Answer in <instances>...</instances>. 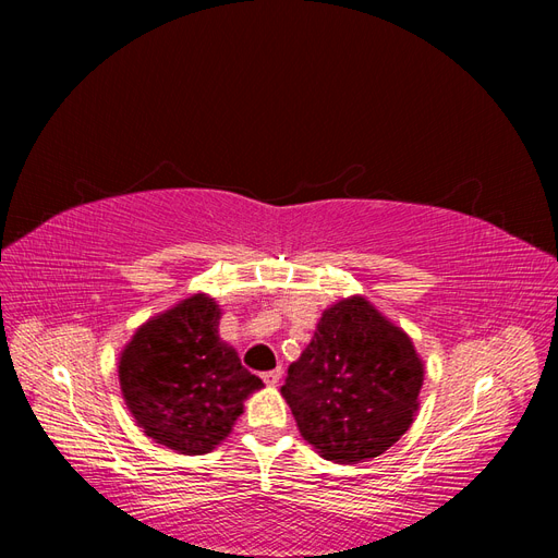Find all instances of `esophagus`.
<instances>
[{
	"label": "esophagus",
	"instance_id": "esophagus-1",
	"mask_svg": "<svg viewBox=\"0 0 558 558\" xmlns=\"http://www.w3.org/2000/svg\"><path fill=\"white\" fill-rule=\"evenodd\" d=\"M281 367H277V369H269V373H265L263 375V381L267 384V386H277L279 384V379H281Z\"/></svg>",
	"mask_w": 558,
	"mask_h": 558
}]
</instances>
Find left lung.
Listing matches in <instances>:
<instances>
[{"instance_id": "obj_1", "label": "left lung", "mask_w": 558, "mask_h": 558, "mask_svg": "<svg viewBox=\"0 0 558 558\" xmlns=\"http://www.w3.org/2000/svg\"><path fill=\"white\" fill-rule=\"evenodd\" d=\"M424 361L363 295L335 302L291 363L281 396L305 440L335 463L375 459L412 426Z\"/></svg>"}]
</instances>
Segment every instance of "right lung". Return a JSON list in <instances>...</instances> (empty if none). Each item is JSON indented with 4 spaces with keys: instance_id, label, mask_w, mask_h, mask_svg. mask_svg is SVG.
I'll return each instance as SVG.
<instances>
[{
    "instance_id": "obj_1",
    "label": "right lung",
    "mask_w": 558,
    "mask_h": 558,
    "mask_svg": "<svg viewBox=\"0 0 558 558\" xmlns=\"http://www.w3.org/2000/svg\"><path fill=\"white\" fill-rule=\"evenodd\" d=\"M221 307L195 293L137 328L118 359V379L137 426L158 445L199 456L221 445L244 400L263 388L218 337Z\"/></svg>"
}]
</instances>
